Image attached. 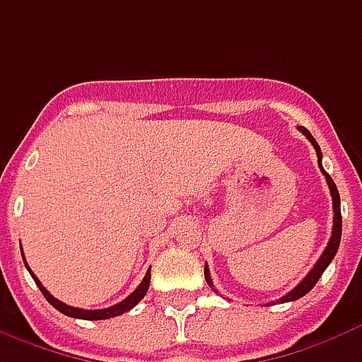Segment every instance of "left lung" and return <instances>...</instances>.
<instances>
[{
	"label": "left lung",
	"mask_w": 362,
	"mask_h": 362,
	"mask_svg": "<svg viewBox=\"0 0 362 362\" xmlns=\"http://www.w3.org/2000/svg\"><path fill=\"white\" fill-rule=\"evenodd\" d=\"M299 130L307 136V140L313 144V147H315V151H317V157H318V167H320V170H322V174L326 176V182H328V188H330V195H332V205H334V226H332V235H330V242H328V245H326V249H324V253L320 255V259L317 261V264L310 269V272L307 274V276L301 280V282L297 284L296 288L291 291H288L286 296L280 297L278 301H282V303H288V301H296V299H299V297L307 296L313 288H315V284L318 282V278L322 276V272L326 269H328V264L332 263V259L336 257V253H338V247H339V240H341V209H339V194H338V188H336V184H334V180L330 178V174L326 173L322 168V153H320V147H318L317 140L310 136V132L307 130V128L299 127ZM205 280H207V284L213 288V280H211V274H209V269L205 267ZM216 291V290H215Z\"/></svg>",
	"instance_id": "8db88e82"
}]
</instances>
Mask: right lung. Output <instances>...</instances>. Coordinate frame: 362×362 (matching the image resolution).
I'll list each match as a JSON object with an SVG mask.
<instances>
[{"instance_id":"obj_1","label":"right lung","mask_w":362,"mask_h":362,"mask_svg":"<svg viewBox=\"0 0 362 362\" xmlns=\"http://www.w3.org/2000/svg\"><path fill=\"white\" fill-rule=\"evenodd\" d=\"M24 259V255H23ZM24 264H26V269H28V263H26V259H24ZM28 272H30V276L34 278V282H36V286L40 288V291L44 293V297L49 301V303L55 307L57 310H61L63 315H66V317H72V318H82V320H105V318H113V317H119V315H122V313H127V310H130L132 307H136V305L140 303L141 299L146 297L147 290H149V280H151V269L147 270L146 276H144V280H141V284L136 288V290L130 293V296L124 299V301H120V303L113 305V307H107V309H98V310H84V309H76V307H71V305L63 303V301H59V299H55V297L49 293V291L45 290L44 286H42V282H40L38 278L34 276V272H32L30 269H28Z\"/></svg>"}]
</instances>
